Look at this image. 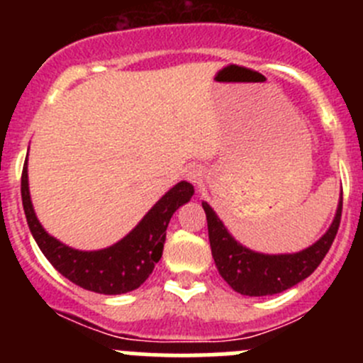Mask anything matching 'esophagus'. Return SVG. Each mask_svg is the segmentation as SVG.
Here are the masks:
<instances>
[{
  "label": "esophagus",
  "instance_id": "34e87169",
  "mask_svg": "<svg viewBox=\"0 0 363 363\" xmlns=\"http://www.w3.org/2000/svg\"><path fill=\"white\" fill-rule=\"evenodd\" d=\"M186 177H188V181L200 184V182H202V170H200L199 167H189L188 170H186Z\"/></svg>",
  "mask_w": 363,
  "mask_h": 363
}]
</instances>
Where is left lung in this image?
<instances>
[{
    "label": "left lung",
    "instance_id": "1",
    "mask_svg": "<svg viewBox=\"0 0 363 363\" xmlns=\"http://www.w3.org/2000/svg\"><path fill=\"white\" fill-rule=\"evenodd\" d=\"M202 207L207 216L212 258L223 279L237 294L265 296L281 294L295 286L318 269L337 235L340 214H342V199L339 200L337 212L327 233L313 246L294 255H263L247 250L230 235L211 205L202 202Z\"/></svg>",
    "mask_w": 363,
    "mask_h": 363
}]
</instances>
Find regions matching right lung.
<instances>
[{"label":"right lung","mask_w":363,"mask_h":363,"mask_svg":"<svg viewBox=\"0 0 363 363\" xmlns=\"http://www.w3.org/2000/svg\"><path fill=\"white\" fill-rule=\"evenodd\" d=\"M193 193L195 189L189 182H177L119 242L100 251H79L50 237L40 225L29 196L28 160L21 177V195L28 226L45 258L73 284L101 295L128 294L144 284L163 255L170 218L182 203L189 202Z\"/></svg>","instance_id":"right-lung-1"}]
</instances>
